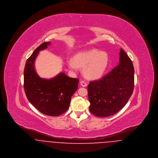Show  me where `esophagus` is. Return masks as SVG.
<instances>
[{
  "mask_svg": "<svg viewBox=\"0 0 158 158\" xmlns=\"http://www.w3.org/2000/svg\"><path fill=\"white\" fill-rule=\"evenodd\" d=\"M80 85L83 87H86L87 86V83L85 80H81L80 81Z\"/></svg>",
  "mask_w": 158,
  "mask_h": 158,
  "instance_id": "obj_1",
  "label": "esophagus"
}]
</instances>
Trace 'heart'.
<instances>
[{"label": "heart", "mask_w": 158, "mask_h": 158, "mask_svg": "<svg viewBox=\"0 0 158 158\" xmlns=\"http://www.w3.org/2000/svg\"><path fill=\"white\" fill-rule=\"evenodd\" d=\"M69 68L77 70L78 66L83 67V73L90 80H96L104 74L109 64V57L104 52L90 49L78 52L74 59L68 61Z\"/></svg>", "instance_id": "1"}]
</instances>
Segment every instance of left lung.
I'll use <instances>...</instances> for the list:
<instances>
[{
	"instance_id": "left-lung-1",
	"label": "left lung",
	"mask_w": 158,
	"mask_h": 158,
	"mask_svg": "<svg viewBox=\"0 0 158 158\" xmlns=\"http://www.w3.org/2000/svg\"><path fill=\"white\" fill-rule=\"evenodd\" d=\"M134 86L132 61L121 48L118 66L101 79L90 81L88 86L90 113L100 117L117 113L128 102Z\"/></svg>"
}]
</instances>
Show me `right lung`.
Segmentation results:
<instances>
[{
    "mask_svg": "<svg viewBox=\"0 0 158 158\" xmlns=\"http://www.w3.org/2000/svg\"><path fill=\"white\" fill-rule=\"evenodd\" d=\"M50 44V42L43 43L27 59L23 72V88L27 99L38 111L47 115L58 116L69 109L79 80L69 77L63 72L51 79L39 77L35 68V59L39 52Z\"/></svg>",
    "mask_w": 158,
    "mask_h": 158,
    "instance_id": "add662e5",
    "label": "right lung"
}]
</instances>
